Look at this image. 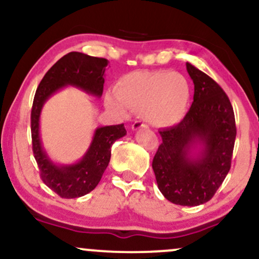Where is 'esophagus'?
Segmentation results:
<instances>
[{"label": "esophagus", "mask_w": 259, "mask_h": 259, "mask_svg": "<svg viewBox=\"0 0 259 259\" xmlns=\"http://www.w3.org/2000/svg\"><path fill=\"white\" fill-rule=\"evenodd\" d=\"M146 127H147L146 124L141 123V121H135V123L132 125V130L133 132H138L140 129H146Z\"/></svg>", "instance_id": "1"}]
</instances>
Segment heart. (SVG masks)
I'll return each instance as SVG.
<instances>
[{
    "label": "heart",
    "instance_id": "obj_1",
    "mask_svg": "<svg viewBox=\"0 0 259 259\" xmlns=\"http://www.w3.org/2000/svg\"><path fill=\"white\" fill-rule=\"evenodd\" d=\"M189 81L183 74L169 70H135L118 80L114 91L105 96L106 106L123 117L130 109L141 111L154 126H173L185 118L189 109Z\"/></svg>",
    "mask_w": 259,
    "mask_h": 259
}]
</instances>
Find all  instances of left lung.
Wrapping results in <instances>:
<instances>
[{"label": "left lung", "instance_id": "left-lung-1", "mask_svg": "<svg viewBox=\"0 0 259 259\" xmlns=\"http://www.w3.org/2000/svg\"><path fill=\"white\" fill-rule=\"evenodd\" d=\"M194 102L177 125L159 130L152 168L162 195L180 206H200L214 196L231 165L236 126L227 94L194 65Z\"/></svg>", "mask_w": 259, "mask_h": 259}]
</instances>
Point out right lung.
Listing matches in <instances>:
<instances>
[{
	"label": "right lung",
	"instance_id": "right-lung-1",
	"mask_svg": "<svg viewBox=\"0 0 259 259\" xmlns=\"http://www.w3.org/2000/svg\"><path fill=\"white\" fill-rule=\"evenodd\" d=\"M108 61L81 52H70L52 65L41 80L31 109V139L34 157L41 179L62 198L81 197L91 192L108 167L111 147L126 135L124 124L100 126L95 130L84 156L72 164H58L47 154L40 135L42 107L50 97L65 86H74L100 99L103 92L105 72Z\"/></svg>",
	"mask_w": 259,
	"mask_h": 259
}]
</instances>
